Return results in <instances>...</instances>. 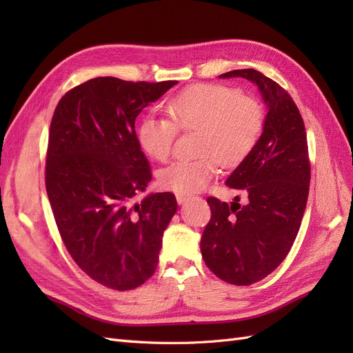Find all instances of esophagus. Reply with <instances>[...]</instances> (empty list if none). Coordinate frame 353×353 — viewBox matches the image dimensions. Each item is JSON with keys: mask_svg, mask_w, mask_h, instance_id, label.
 Wrapping results in <instances>:
<instances>
[{"mask_svg": "<svg viewBox=\"0 0 353 353\" xmlns=\"http://www.w3.org/2000/svg\"><path fill=\"white\" fill-rule=\"evenodd\" d=\"M175 197H176L178 205H184V203H185L187 200H190V196H187V194H181V193H178Z\"/></svg>", "mask_w": 353, "mask_h": 353, "instance_id": "obj_1", "label": "esophagus"}]
</instances>
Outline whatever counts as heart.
Listing matches in <instances>:
<instances>
[{"mask_svg": "<svg viewBox=\"0 0 353 353\" xmlns=\"http://www.w3.org/2000/svg\"><path fill=\"white\" fill-rule=\"evenodd\" d=\"M169 119L147 116L138 128V143L157 162L172 153L176 130L199 132L197 153L191 162H174L159 172V183L176 193H196L216 174L219 162L237 166L258 144L263 131L262 105L223 85H196L166 108Z\"/></svg>", "mask_w": 353, "mask_h": 353, "instance_id": "heart-1", "label": "heart"}]
</instances>
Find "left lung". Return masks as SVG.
Here are the masks:
<instances>
[{
    "label": "left lung",
    "instance_id": "1",
    "mask_svg": "<svg viewBox=\"0 0 353 353\" xmlns=\"http://www.w3.org/2000/svg\"><path fill=\"white\" fill-rule=\"evenodd\" d=\"M219 78H244L258 87L266 105L263 131L253 152L225 181L248 194L240 206L215 197L200 249L208 268L234 285L263 280L290 252L305 213L311 166L305 123L283 87L254 69H239Z\"/></svg>",
    "mask_w": 353,
    "mask_h": 353
}]
</instances>
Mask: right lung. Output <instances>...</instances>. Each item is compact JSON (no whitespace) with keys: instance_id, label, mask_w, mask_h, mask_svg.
Listing matches in <instances>:
<instances>
[{"instance_id":"add662e5","label":"right lung","mask_w":353,"mask_h":353,"mask_svg":"<svg viewBox=\"0 0 353 353\" xmlns=\"http://www.w3.org/2000/svg\"><path fill=\"white\" fill-rule=\"evenodd\" d=\"M175 83L94 78L63 95L52 114L46 187L59 232L79 268L113 290L154 274L178 209L172 193L131 203L152 181L135 119Z\"/></svg>"}]
</instances>
